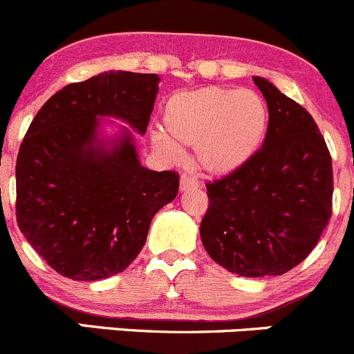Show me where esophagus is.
<instances>
[{
	"label": "esophagus",
	"instance_id": "1",
	"mask_svg": "<svg viewBox=\"0 0 354 354\" xmlns=\"http://www.w3.org/2000/svg\"><path fill=\"white\" fill-rule=\"evenodd\" d=\"M198 187V180H196L192 176H187V174H182L180 177V191H185V189Z\"/></svg>",
	"mask_w": 354,
	"mask_h": 354
}]
</instances>
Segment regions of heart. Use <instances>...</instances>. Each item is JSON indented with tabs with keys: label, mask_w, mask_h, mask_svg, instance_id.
I'll return each mask as SVG.
<instances>
[{
	"label": "heart",
	"mask_w": 354,
	"mask_h": 354,
	"mask_svg": "<svg viewBox=\"0 0 354 354\" xmlns=\"http://www.w3.org/2000/svg\"><path fill=\"white\" fill-rule=\"evenodd\" d=\"M163 124L169 136H153L160 151L176 158L180 146H194V162L201 172L225 176L257 153L267 131L268 110L254 91L208 86L174 94Z\"/></svg>",
	"instance_id": "1"
}]
</instances>
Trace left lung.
Returning <instances> with one entry per match:
<instances>
[{
  "instance_id": "left-lung-1",
  "label": "left lung",
  "mask_w": 354,
  "mask_h": 354,
  "mask_svg": "<svg viewBox=\"0 0 354 354\" xmlns=\"http://www.w3.org/2000/svg\"><path fill=\"white\" fill-rule=\"evenodd\" d=\"M263 146L241 169L206 184L201 241L213 261L243 277L282 275L313 251L332 215V158L313 117L261 77Z\"/></svg>"
}]
</instances>
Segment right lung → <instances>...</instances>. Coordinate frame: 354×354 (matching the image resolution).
<instances>
[{
	"mask_svg": "<svg viewBox=\"0 0 354 354\" xmlns=\"http://www.w3.org/2000/svg\"><path fill=\"white\" fill-rule=\"evenodd\" d=\"M156 73L104 72L59 89L43 104L17 156V223L63 277L100 281L142 250L155 213L178 191V174L139 163L131 132L110 149L97 117L145 134L158 93Z\"/></svg>",
	"mask_w": 354,
	"mask_h": 354,
	"instance_id": "right-lung-1",
	"label": "right lung"
}]
</instances>
